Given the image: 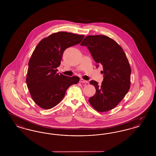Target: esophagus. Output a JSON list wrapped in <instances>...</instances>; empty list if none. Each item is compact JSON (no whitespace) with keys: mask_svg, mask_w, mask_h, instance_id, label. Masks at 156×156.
<instances>
[{"mask_svg":"<svg viewBox=\"0 0 156 156\" xmlns=\"http://www.w3.org/2000/svg\"><path fill=\"white\" fill-rule=\"evenodd\" d=\"M80 82H81V83H88V82L87 81L84 80H83V79H82V78L81 79H80Z\"/></svg>","mask_w":156,"mask_h":156,"instance_id":"obj_1","label":"esophagus"}]
</instances>
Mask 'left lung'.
I'll use <instances>...</instances> for the list:
<instances>
[{
    "mask_svg": "<svg viewBox=\"0 0 156 156\" xmlns=\"http://www.w3.org/2000/svg\"><path fill=\"white\" fill-rule=\"evenodd\" d=\"M81 45L88 47L97 67L101 64L104 69L101 85L95 81L89 82L96 89L95 94L89 99V103L99 112L112 110L130 89L131 68L126 54L114 40L104 35L88 36Z\"/></svg>",
    "mask_w": 156,
    "mask_h": 156,
    "instance_id": "left-lung-1",
    "label": "left lung"
}]
</instances>
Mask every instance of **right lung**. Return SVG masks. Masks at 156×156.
Here are the masks:
<instances>
[{
    "mask_svg": "<svg viewBox=\"0 0 156 156\" xmlns=\"http://www.w3.org/2000/svg\"><path fill=\"white\" fill-rule=\"evenodd\" d=\"M84 35L59 31L43 38L29 61L26 83L31 97L40 108H52L65 96L67 89L80 78L57 73L64 51L81 42Z\"/></svg>",
    "mask_w": 156,
    "mask_h": 156,
    "instance_id": "1",
    "label": "right lung"
}]
</instances>
